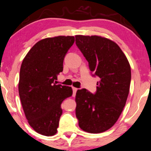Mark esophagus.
<instances>
[{"mask_svg": "<svg viewBox=\"0 0 151 151\" xmlns=\"http://www.w3.org/2000/svg\"><path fill=\"white\" fill-rule=\"evenodd\" d=\"M72 88H73V96H75L76 93V91H77L78 88H75V87H73Z\"/></svg>", "mask_w": 151, "mask_h": 151, "instance_id": "34e87169", "label": "esophagus"}]
</instances>
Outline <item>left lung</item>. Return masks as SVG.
Here are the masks:
<instances>
[{
    "label": "left lung",
    "instance_id": "8db88e82",
    "mask_svg": "<svg viewBox=\"0 0 151 151\" xmlns=\"http://www.w3.org/2000/svg\"><path fill=\"white\" fill-rule=\"evenodd\" d=\"M76 43L88 62L89 68L100 78L95 94L78 90L76 115L83 131L100 133L119 119L129 94L131 69L118 45L101 36L76 35Z\"/></svg>",
    "mask_w": 151,
    "mask_h": 151
}]
</instances>
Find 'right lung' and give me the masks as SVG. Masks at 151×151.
I'll use <instances>...</instances> for the list:
<instances>
[{
  "label": "right lung",
  "mask_w": 151,
  "mask_h": 151,
  "mask_svg": "<svg viewBox=\"0 0 151 151\" xmlns=\"http://www.w3.org/2000/svg\"><path fill=\"white\" fill-rule=\"evenodd\" d=\"M74 42L73 36L43 39L31 48L22 63L19 93L22 107L29 125L42 135L57 133L61 104L73 94L71 87L55 81Z\"/></svg>",
  "instance_id": "add662e5"
}]
</instances>
